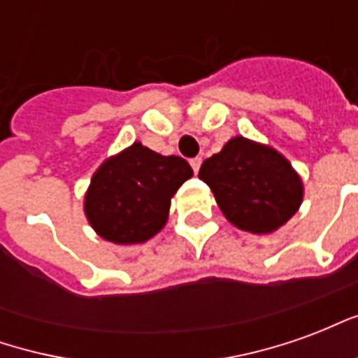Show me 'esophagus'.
I'll return each mask as SVG.
<instances>
[{
    "instance_id": "34e87169",
    "label": "esophagus",
    "mask_w": 358,
    "mask_h": 358,
    "mask_svg": "<svg viewBox=\"0 0 358 358\" xmlns=\"http://www.w3.org/2000/svg\"><path fill=\"white\" fill-rule=\"evenodd\" d=\"M189 164H192V169H194V172L197 174V172H199V166H201V157H195V159H192Z\"/></svg>"
}]
</instances>
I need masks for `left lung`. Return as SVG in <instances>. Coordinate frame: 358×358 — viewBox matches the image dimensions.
Here are the masks:
<instances>
[{
    "instance_id": "8db88e82",
    "label": "left lung",
    "mask_w": 358,
    "mask_h": 358,
    "mask_svg": "<svg viewBox=\"0 0 358 358\" xmlns=\"http://www.w3.org/2000/svg\"><path fill=\"white\" fill-rule=\"evenodd\" d=\"M199 178L215 194L224 217L240 230L270 234L284 226L303 201V182L276 149L236 136L209 157Z\"/></svg>"
}]
</instances>
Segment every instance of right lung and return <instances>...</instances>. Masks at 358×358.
<instances>
[{
	"label": "right lung",
	"instance_id": "right-lung-1",
	"mask_svg": "<svg viewBox=\"0 0 358 358\" xmlns=\"http://www.w3.org/2000/svg\"><path fill=\"white\" fill-rule=\"evenodd\" d=\"M192 176L194 171L182 157H164L134 141L95 171L84 213L103 240L143 243L163 230L171 199Z\"/></svg>",
	"mask_w": 358,
	"mask_h": 358
}]
</instances>
